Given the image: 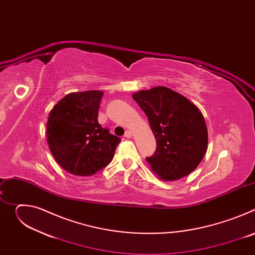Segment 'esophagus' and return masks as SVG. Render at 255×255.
<instances>
[{
    "mask_svg": "<svg viewBox=\"0 0 255 255\" xmlns=\"http://www.w3.org/2000/svg\"><path fill=\"white\" fill-rule=\"evenodd\" d=\"M126 138H131L132 136H133V132L131 131V130H127L126 132H125V135H124Z\"/></svg>",
    "mask_w": 255,
    "mask_h": 255,
    "instance_id": "34e87169",
    "label": "esophagus"
}]
</instances>
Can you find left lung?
Here are the masks:
<instances>
[{
	"instance_id": "left-lung-1",
	"label": "left lung",
	"mask_w": 255,
	"mask_h": 255,
	"mask_svg": "<svg viewBox=\"0 0 255 255\" xmlns=\"http://www.w3.org/2000/svg\"><path fill=\"white\" fill-rule=\"evenodd\" d=\"M148 118L156 139L155 153L146 158L162 180H177L193 172L208 148V129L200 109L166 87L132 95Z\"/></svg>"
}]
</instances>
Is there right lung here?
Masks as SVG:
<instances>
[{
    "label": "right lung",
    "mask_w": 255,
    "mask_h": 255,
    "mask_svg": "<svg viewBox=\"0 0 255 255\" xmlns=\"http://www.w3.org/2000/svg\"><path fill=\"white\" fill-rule=\"evenodd\" d=\"M101 91L70 93L49 112L47 143L57 163L67 172L90 176L112 160L120 138L98 123Z\"/></svg>",
    "instance_id": "1"
}]
</instances>
